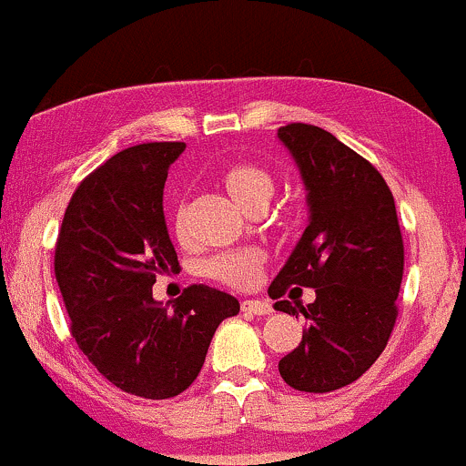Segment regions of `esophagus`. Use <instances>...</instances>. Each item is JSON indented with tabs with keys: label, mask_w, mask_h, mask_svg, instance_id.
Segmentation results:
<instances>
[{
	"label": "esophagus",
	"mask_w": 466,
	"mask_h": 466,
	"mask_svg": "<svg viewBox=\"0 0 466 466\" xmlns=\"http://www.w3.org/2000/svg\"><path fill=\"white\" fill-rule=\"evenodd\" d=\"M242 311L251 315H271L273 307L267 302V299H244Z\"/></svg>",
	"instance_id": "34e87169"
}]
</instances>
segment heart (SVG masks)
<instances>
[{"label": "heart", "instance_id": "heart-1", "mask_svg": "<svg viewBox=\"0 0 466 466\" xmlns=\"http://www.w3.org/2000/svg\"><path fill=\"white\" fill-rule=\"evenodd\" d=\"M224 187L231 193V198L239 207H248L258 198H271L273 195V177L267 168L258 164H235V167L224 171ZM259 259L253 251H228L219 253L207 259L202 271L207 278L218 279V282L228 284V287H251L259 275Z\"/></svg>", "mask_w": 466, "mask_h": 466}]
</instances>
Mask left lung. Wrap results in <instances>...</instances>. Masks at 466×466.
<instances>
[{
    "label": "left lung",
    "instance_id": "obj_1",
    "mask_svg": "<svg viewBox=\"0 0 466 466\" xmlns=\"http://www.w3.org/2000/svg\"><path fill=\"white\" fill-rule=\"evenodd\" d=\"M278 137L307 188L309 224L268 287L273 307L307 319L302 342L279 360L289 387L329 393L355 382L380 358L398 318L404 244L393 195L371 162L313 124ZM289 286L316 289L302 308L282 300Z\"/></svg>",
    "mask_w": 466,
    "mask_h": 466
}]
</instances>
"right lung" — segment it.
Masks as SVG:
<instances>
[{
    "label": "right lung",
    "instance_id": "add662e5",
    "mask_svg": "<svg viewBox=\"0 0 466 466\" xmlns=\"http://www.w3.org/2000/svg\"><path fill=\"white\" fill-rule=\"evenodd\" d=\"M184 142L124 148L75 188L57 244L55 278L79 351L108 382L147 400L187 391L219 322L239 313L207 284L173 307L153 299L159 273L179 271L164 222V182Z\"/></svg>",
    "mask_w": 466,
    "mask_h": 466
}]
</instances>
